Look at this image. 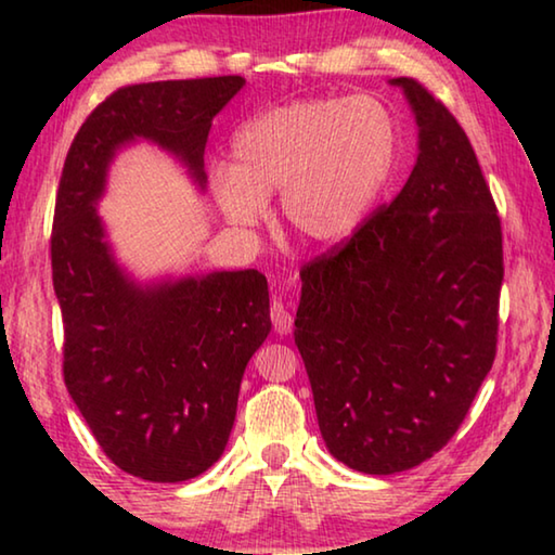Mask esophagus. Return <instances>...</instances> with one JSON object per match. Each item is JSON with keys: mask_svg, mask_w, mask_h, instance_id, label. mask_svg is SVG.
<instances>
[{"mask_svg": "<svg viewBox=\"0 0 555 555\" xmlns=\"http://www.w3.org/2000/svg\"><path fill=\"white\" fill-rule=\"evenodd\" d=\"M271 323H274V331L279 335H288L291 327H294V318H291L286 306L279 304V300H274V306H271Z\"/></svg>", "mask_w": 555, "mask_h": 555, "instance_id": "1", "label": "esophagus"}]
</instances>
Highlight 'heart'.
<instances>
[{"mask_svg":"<svg viewBox=\"0 0 555 555\" xmlns=\"http://www.w3.org/2000/svg\"><path fill=\"white\" fill-rule=\"evenodd\" d=\"M399 125L370 95L296 100L244 121L232 139V166L212 171V193L237 224L281 212L298 237L335 244L377 205L399 164Z\"/></svg>","mask_w":555,"mask_h":555,"instance_id":"obj_1","label":"heart"}]
</instances>
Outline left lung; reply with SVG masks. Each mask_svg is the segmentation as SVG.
I'll use <instances>...</instances> for the list:
<instances>
[{
	"label": "left lung",
	"instance_id": "8db88e82",
	"mask_svg": "<svg viewBox=\"0 0 555 555\" xmlns=\"http://www.w3.org/2000/svg\"><path fill=\"white\" fill-rule=\"evenodd\" d=\"M406 185L300 269L296 345L331 453L367 475L434 457L492 370L502 224L465 129L426 86Z\"/></svg>",
	"mask_w": 555,
	"mask_h": 555
}]
</instances>
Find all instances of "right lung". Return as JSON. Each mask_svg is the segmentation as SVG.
Wrapping results in <instances>:
<instances>
[{
    "instance_id": "add662e5",
    "label": "right lung",
    "mask_w": 555,
    "mask_h": 555,
    "mask_svg": "<svg viewBox=\"0 0 555 555\" xmlns=\"http://www.w3.org/2000/svg\"><path fill=\"white\" fill-rule=\"evenodd\" d=\"M240 75L162 80L112 92L65 156L51 230L63 315V379L105 455L149 482H183L228 446L244 367L271 331L257 269L139 288L121 274L92 205L109 158L144 137L205 183L210 121Z\"/></svg>"
}]
</instances>
